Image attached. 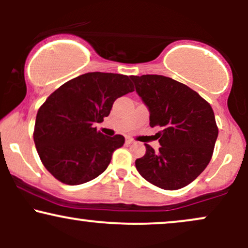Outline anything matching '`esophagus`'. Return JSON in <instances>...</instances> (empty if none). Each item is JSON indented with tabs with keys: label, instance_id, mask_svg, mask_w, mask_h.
I'll list each match as a JSON object with an SVG mask.
<instances>
[{
	"label": "esophagus",
	"instance_id": "34e87169",
	"mask_svg": "<svg viewBox=\"0 0 248 248\" xmlns=\"http://www.w3.org/2000/svg\"><path fill=\"white\" fill-rule=\"evenodd\" d=\"M126 142H127L128 144H132V143H134V140H133V139L128 138V139H126Z\"/></svg>",
	"mask_w": 248,
	"mask_h": 248
}]
</instances>
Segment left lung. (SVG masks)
Returning a JSON list of instances; mask_svg holds the SVG:
<instances>
[{"instance_id": "8db88e82", "label": "left lung", "mask_w": 248, "mask_h": 248, "mask_svg": "<svg viewBox=\"0 0 248 248\" xmlns=\"http://www.w3.org/2000/svg\"><path fill=\"white\" fill-rule=\"evenodd\" d=\"M136 93L149 110L150 127L161 147L155 152L146 146L143 157L135 161L146 181L164 190L186 186L204 171L212 157L218 138L215 113L186 85L164 76H130Z\"/></svg>"}]
</instances>
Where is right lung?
Returning <instances> with one entry per match:
<instances>
[{
	"mask_svg": "<svg viewBox=\"0 0 248 248\" xmlns=\"http://www.w3.org/2000/svg\"><path fill=\"white\" fill-rule=\"evenodd\" d=\"M129 77L90 72L71 79L45 100L36 116L35 141L41 161L69 186L92 181L107 169L124 138L98 132L118 98L133 92Z\"/></svg>",
	"mask_w": 248,
	"mask_h": 248,
	"instance_id": "1",
	"label": "right lung"
}]
</instances>
